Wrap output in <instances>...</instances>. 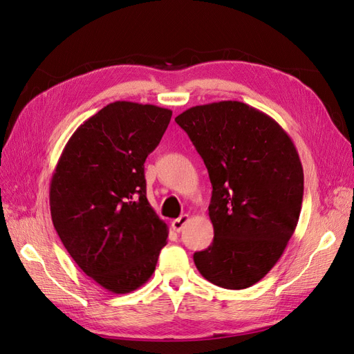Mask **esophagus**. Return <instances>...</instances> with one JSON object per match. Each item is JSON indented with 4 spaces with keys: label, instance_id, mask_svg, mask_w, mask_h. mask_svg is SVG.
<instances>
[{
    "label": "esophagus",
    "instance_id": "obj_1",
    "mask_svg": "<svg viewBox=\"0 0 354 354\" xmlns=\"http://www.w3.org/2000/svg\"><path fill=\"white\" fill-rule=\"evenodd\" d=\"M187 221H189V216H187V214H183V216H181V217L171 221V227H173L176 232H181V230H183V227L186 226V224H187Z\"/></svg>",
    "mask_w": 354,
    "mask_h": 354
}]
</instances>
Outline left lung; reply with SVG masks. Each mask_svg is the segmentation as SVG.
Wrapping results in <instances>:
<instances>
[{
    "instance_id": "8db88e82",
    "label": "left lung",
    "mask_w": 354,
    "mask_h": 354,
    "mask_svg": "<svg viewBox=\"0 0 354 354\" xmlns=\"http://www.w3.org/2000/svg\"><path fill=\"white\" fill-rule=\"evenodd\" d=\"M212 185L214 241L194 254L199 273L226 289L272 270L299 218L304 174L297 149L273 118L234 100L194 106L176 118Z\"/></svg>"
}]
</instances>
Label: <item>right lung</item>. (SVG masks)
<instances>
[{
    "instance_id": "right-lung-1",
    "label": "right lung",
    "mask_w": 354,
    "mask_h": 354,
    "mask_svg": "<svg viewBox=\"0 0 354 354\" xmlns=\"http://www.w3.org/2000/svg\"><path fill=\"white\" fill-rule=\"evenodd\" d=\"M171 115L153 104L109 103L77 128L51 177V220L62 243L113 294L151 279L167 245V224L146 198L145 160Z\"/></svg>"
}]
</instances>
